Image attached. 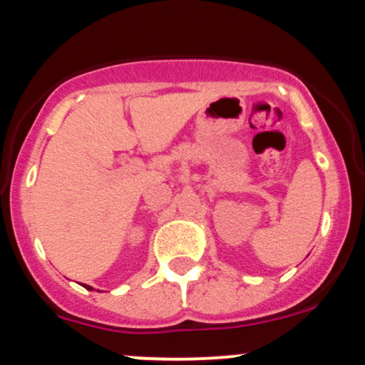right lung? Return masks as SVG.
I'll use <instances>...</instances> for the list:
<instances>
[{
    "label": "right lung",
    "instance_id": "obj_1",
    "mask_svg": "<svg viewBox=\"0 0 365 365\" xmlns=\"http://www.w3.org/2000/svg\"><path fill=\"white\" fill-rule=\"evenodd\" d=\"M83 287H86V288H87V290H92V288L89 287V284H83Z\"/></svg>",
    "mask_w": 365,
    "mask_h": 365
}]
</instances>
